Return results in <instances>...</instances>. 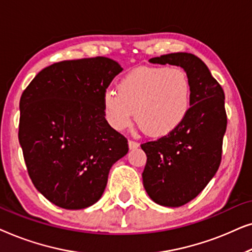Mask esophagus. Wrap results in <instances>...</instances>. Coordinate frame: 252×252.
Wrapping results in <instances>:
<instances>
[{"label":"esophagus","instance_id":"esophagus-1","mask_svg":"<svg viewBox=\"0 0 252 252\" xmlns=\"http://www.w3.org/2000/svg\"><path fill=\"white\" fill-rule=\"evenodd\" d=\"M128 146H129V149H136V148H139V142H136V141H133V140H128Z\"/></svg>","mask_w":252,"mask_h":252}]
</instances>
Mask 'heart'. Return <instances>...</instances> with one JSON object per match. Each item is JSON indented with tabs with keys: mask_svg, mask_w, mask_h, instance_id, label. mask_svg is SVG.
<instances>
[{
	"mask_svg": "<svg viewBox=\"0 0 252 252\" xmlns=\"http://www.w3.org/2000/svg\"><path fill=\"white\" fill-rule=\"evenodd\" d=\"M191 105V82L181 67L142 66L120 79L118 92L103 94L105 118L123 130L132 124L134 111L148 134L163 136L184 123Z\"/></svg>",
	"mask_w": 252,
	"mask_h": 252,
	"instance_id": "heart-1",
	"label": "heart"
}]
</instances>
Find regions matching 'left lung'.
I'll use <instances>...</instances> for the list:
<instances>
[{
    "label": "left lung",
    "mask_w": 252,
    "mask_h": 252,
    "mask_svg": "<svg viewBox=\"0 0 252 252\" xmlns=\"http://www.w3.org/2000/svg\"><path fill=\"white\" fill-rule=\"evenodd\" d=\"M149 62L181 66L191 82V105L184 123L173 132L141 144L147 155L144 189L157 204L177 208L194 199L221 163L227 127L225 93L195 55L174 53Z\"/></svg>",
    "instance_id": "1"
}]
</instances>
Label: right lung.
Segmentation results:
<instances>
[{"label": "right lung", "mask_w": 252, "mask_h": 252, "mask_svg": "<svg viewBox=\"0 0 252 252\" xmlns=\"http://www.w3.org/2000/svg\"><path fill=\"white\" fill-rule=\"evenodd\" d=\"M123 71L106 57L62 61L35 75L19 102L18 139L34 187L60 208L97 202L127 139L105 120L103 94Z\"/></svg>", "instance_id": "add662e5"}]
</instances>
